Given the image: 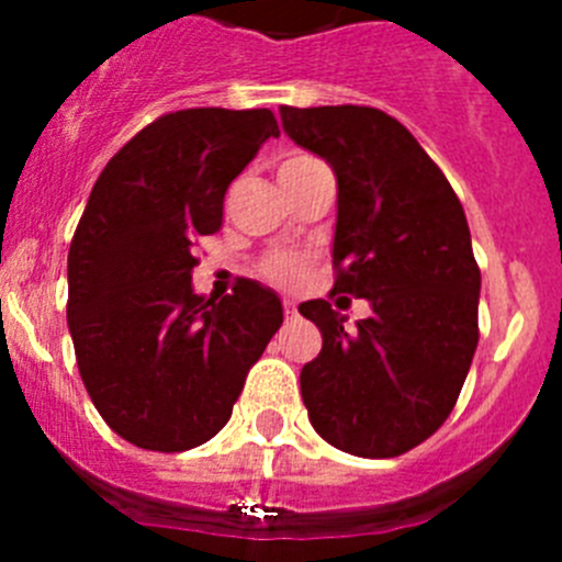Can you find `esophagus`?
Instances as JSON below:
<instances>
[{"mask_svg": "<svg viewBox=\"0 0 562 562\" xmlns=\"http://www.w3.org/2000/svg\"><path fill=\"white\" fill-rule=\"evenodd\" d=\"M284 317H286V321H297L295 301H284Z\"/></svg>", "mask_w": 562, "mask_h": 562, "instance_id": "obj_1", "label": "esophagus"}]
</instances>
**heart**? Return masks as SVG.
I'll return each instance as SVG.
<instances>
[{"label": "heart", "mask_w": 562, "mask_h": 562, "mask_svg": "<svg viewBox=\"0 0 562 562\" xmlns=\"http://www.w3.org/2000/svg\"><path fill=\"white\" fill-rule=\"evenodd\" d=\"M306 162H312V157L292 154V157H286V160L281 162L278 173L301 168L306 166ZM306 270H310V256L301 250H272L258 261V272H261V278H267V281L276 286H284V290H292V286L301 284V281L306 278Z\"/></svg>", "instance_id": "obj_1"}]
</instances>
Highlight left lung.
<instances>
[{
	"label": "left lung",
	"mask_w": 562,
	"mask_h": 562,
	"mask_svg": "<svg viewBox=\"0 0 562 562\" xmlns=\"http://www.w3.org/2000/svg\"><path fill=\"white\" fill-rule=\"evenodd\" d=\"M281 121L337 173L335 286L329 301L301 304L324 335L301 371L312 428L351 456L394 459L445 425L479 346L481 270L464 207L382 109L281 106ZM349 294L375 310L357 330L336 310Z\"/></svg>",
	"instance_id": "8db88e82"
}]
</instances>
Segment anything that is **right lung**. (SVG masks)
I'll list each match as a JSON object with an SVG mask.
<instances>
[{"label": "right lung", "instance_id": "add662e5", "mask_svg": "<svg viewBox=\"0 0 562 562\" xmlns=\"http://www.w3.org/2000/svg\"><path fill=\"white\" fill-rule=\"evenodd\" d=\"M278 134L270 109L160 114L89 193L69 245L67 324L89 400L134 448L182 453L213 439L284 324L256 281L222 301L191 286L193 247L222 227L227 186Z\"/></svg>", "mask_w": 562, "mask_h": 562}]
</instances>
